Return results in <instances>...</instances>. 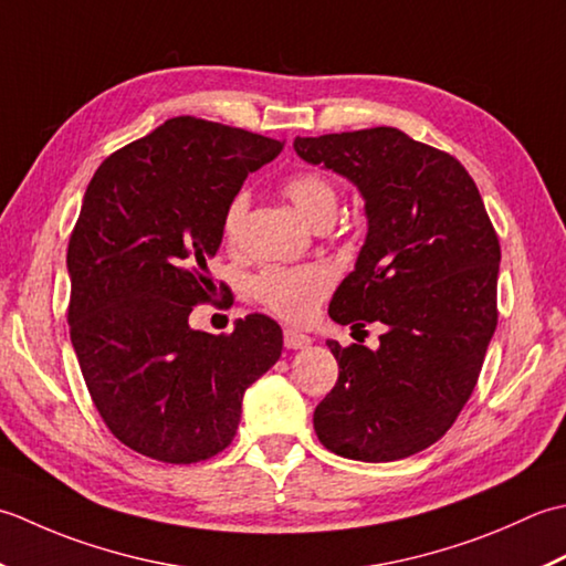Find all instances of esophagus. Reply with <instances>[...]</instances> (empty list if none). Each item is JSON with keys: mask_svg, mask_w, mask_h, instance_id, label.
<instances>
[{"mask_svg": "<svg viewBox=\"0 0 566 566\" xmlns=\"http://www.w3.org/2000/svg\"><path fill=\"white\" fill-rule=\"evenodd\" d=\"M283 344L287 349H305V347H310V344H313V339H310L307 334L297 332V329H285L283 332Z\"/></svg>", "mask_w": 566, "mask_h": 566, "instance_id": "34e87169", "label": "esophagus"}]
</instances>
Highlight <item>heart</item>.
<instances>
[{"instance_id":"heart-1","label":"heart","mask_w":566,"mask_h":566,"mask_svg":"<svg viewBox=\"0 0 566 566\" xmlns=\"http://www.w3.org/2000/svg\"><path fill=\"white\" fill-rule=\"evenodd\" d=\"M283 192L310 224H319L337 214V192L317 172H295L293 178L285 180ZM247 207V192H237L229 200L222 217V232L227 239H232L239 232ZM251 287L253 295L269 310H273L275 315L303 322L315 313L319 300L329 293L332 273L325 266H319V263H307V266H271L263 269L253 279Z\"/></svg>"}]
</instances>
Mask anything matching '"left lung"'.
<instances>
[{
    "label": "left lung",
    "mask_w": 566,
    "mask_h": 566,
    "mask_svg": "<svg viewBox=\"0 0 566 566\" xmlns=\"http://www.w3.org/2000/svg\"><path fill=\"white\" fill-rule=\"evenodd\" d=\"M293 148L364 200V247L329 317L386 325L378 349L327 339L339 378L315 432L339 457L406 459L452 428L476 386L499 322V237L464 166L394 126L297 136Z\"/></svg>",
    "instance_id": "left-lung-1"
}]
</instances>
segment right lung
I'll return each instance as SVG.
<instances>
[{
	"label": "right lung",
	"instance_id": "1",
	"mask_svg": "<svg viewBox=\"0 0 566 566\" xmlns=\"http://www.w3.org/2000/svg\"><path fill=\"white\" fill-rule=\"evenodd\" d=\"M275 138L176 117L112 154L90 180L67 244L71 342L92 400L134 452L192 464L234 440L244 390L281 359L266 315L232 334L190 327L210 300L222 217Z\"/></svg>",
	"mask_w": 566,
	"mask_h": 566
}]
</instances>
